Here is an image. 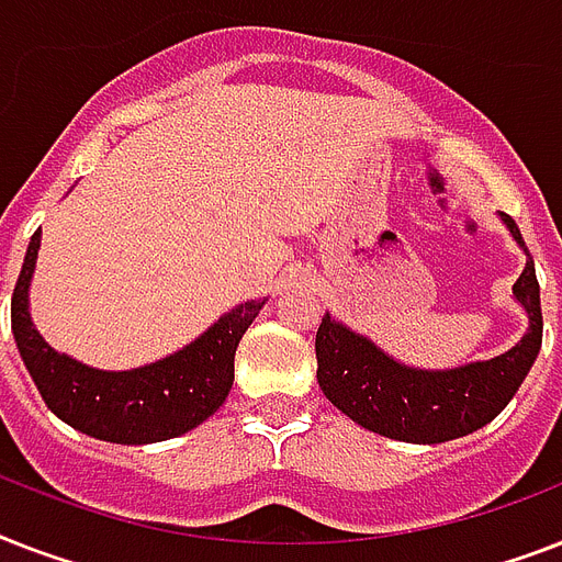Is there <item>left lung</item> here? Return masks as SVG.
<instances>
[{
    "label": "left lung",
    "mask_w": 562,
    "mask_h": 562,
    "mask_svg": "<svg viewBox=\"0 0 562 562\" xmlns=\"http://www.w3.org/2000/svg\"><path fill=\"white\" fill-rule=\"evenodd\" d=\"M514 238L525 247L516 221L502 212ZM528 312V335L505 356L458 370H414L326 315L315 338L317 382L326 400L359 426L405 443H443L487 426L531 370L542 347L540 282L533 262L514 285Z\"/></svg>",
    "instance_id": "left-lung-1"
}]
</instances>
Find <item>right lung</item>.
I'll return each instance as SVG.
<instances>
[{
    "mask_svg": "<svg viewBox=\"0 0 562 562\" xmlns=\"http://www.w3.org/2000/svg\"><path fill=\"white\" fill-rule=\"evenodd\" d=\"M37 247L40 229L31 236L13 285L11 329L40 396L57 417L83 435L131 446L187 435L224 405L233 387L236 347L265 300L241 303L169 359L127 373H104L57 356L31 326L29 280Z\"/></svg>",
    "mask_w": 562,
    "mask_h": 562,
    "instance_id": "right-lung-1",
    "label": "right lung"
}]
</instances>
